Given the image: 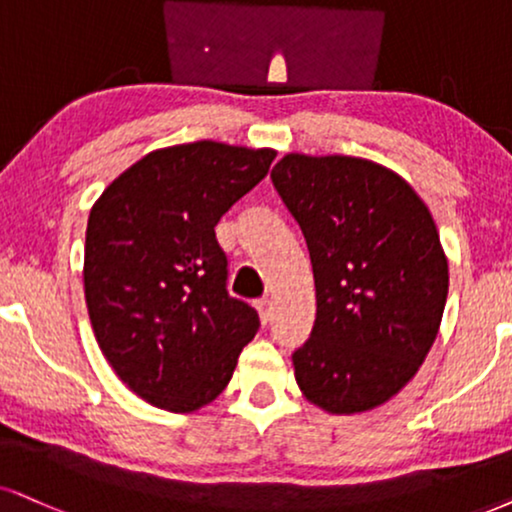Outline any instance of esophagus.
<instances>
[{
    "mask_svg": "<svg viewBox=\"0 0 512 512\" xmlns=\"http://www.w3.org/2000/svg\"><path fill=\"white\" fill-rule=\"evenodd\" d=\"M255 307H257V312H260L262 323H269V321H271V302L267 300V297H262V300H257Z\"/></svg>",
    "mask_w": 512,
    "mask_h": 512,
    "instance_id": "obj_1",
    "label": "esophagus"
}]
</instances>
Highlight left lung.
Segmentation results:
<instances>
[{
	"mask_svg": "<svg viewBox=\"0 0 512 512\" xmlns=\"http://www.w3.org/2000/svg\"><path fill=\"white\" fill-rule=\"evenodd\" d=\"M271 181L314 269L297 385L328 413L375 409L416 375L444 314L449 264L430 210L399 174L349 155L288 153Z\"/></svg>",
	"mask_w": 512,
	"mask_h": 512,
	"instance_id": "8db88e82",
	"label": "left lung"
}]
</instances>
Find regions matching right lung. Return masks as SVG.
<instances>
[{
    "label": "right lung",
    "instance_id": "right-lung-1",
    "mask_svg": "<svg viewBox=\"0 0 512 512\" xmlns=\"http://www.w3.org/2000/svg\"><path fill=\"white\" fill-rule=\"evenodd\" d=\"M276 151L160 148L101 193L87 222L84 297L103 357L148 404L191 413L229 385L260 316L226 290L215 226Z\"/></svg>",
    "mask_w": 512,
    "mask_h": 512
}]
</instances>
